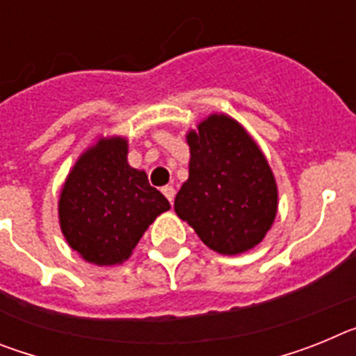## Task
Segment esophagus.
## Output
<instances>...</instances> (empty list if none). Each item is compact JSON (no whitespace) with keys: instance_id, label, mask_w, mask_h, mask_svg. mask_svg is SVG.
Segmentation results:
<instances>
[{"instance_id":"34e87169","label":"esophagus","mask_w":356,"mask_h":356,"mask_svg":"<svg viewBox=\"0 0 356 356\" xmlns=\"http://www.w3.org/2000/svg\"><path fill=\"white\" fill-rule=\"evenodd\" d=\"M162 193H163V196L168 197L169 203L172 205V201H175V188H172L171 185H165V187L162 188Z\"/></svg>"}]
</instances>
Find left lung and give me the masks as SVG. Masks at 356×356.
Listing matches in <instances>:
<instances>
[{"label": "left lung", "mask_w": 356, "mask_h": 356, "mask_svg": "<svg viewBox=\"0 0 356 356\" xmlns=\"http://www.w3.org/2000/svg\"><path fill=\"white\" fill-rule=\"evenodd\" d=\"M188 180L175 212L210 250L238 254L266 237L278 207L271 168L244 128L228 115H210L188 131Z\"/></svg>", "instance_id": "obj_1"}]
</instances>
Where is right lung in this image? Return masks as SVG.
Masks as SVG:
<instances>
[{
  "instance_id": "obj_1",
  "label": "right lung",
  "mask_w": 356,
  "mask_h": 356,
  "mask_svg": "<svg viewBox=\"0 0 356 356\" xmlns=\"http://www.w3.org/2000/svg\"><path fill=\"white\" fill-rule=\"evenodd\" d=\"M121 137L102 139L78 159L58 203L69 246L87 262L115 266L127 260L155 217L171 209L144 171L127 162Z\"/></svg>"
}]
</instances>
